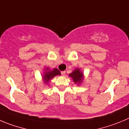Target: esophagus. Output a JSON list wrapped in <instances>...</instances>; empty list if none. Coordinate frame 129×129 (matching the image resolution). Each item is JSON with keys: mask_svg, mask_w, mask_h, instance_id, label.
<instances>
[{"mask_svg": "<svg viewBox=\"0 0 129 129\" xmlns=\"http://www.w3.org/2000/svg\"><path fill=\"white\" fill-rule=\"evenodd\" d=\"M61 74L62 76H64L66 74V71H61Z\"/></svg>", "mask_w": 129, "mask_h": 129, "instance_id": "1", "label": "esophagus"}]
</instances>
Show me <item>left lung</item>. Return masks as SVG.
<instances>
[{
	"label": "left lung",
	"mask_w": 129,
	"mask_h": 129,
	"mask_svg": "<svg viewBox=\"0 0 129 129\" xmlns=\"http://www.w3.org/2000/svg\"><path fill=\"white\" fill-rule=\"evenodd\" d=\"M69 76L73 78V81L76 83H81L82 81L83 74L78 69H77L74 70L73 73L69 74Z\"/></svg>",
	"instance_id": "8db88e82"
}]
</instances>
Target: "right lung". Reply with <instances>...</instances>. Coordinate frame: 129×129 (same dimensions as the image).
I'll return each mask as SVG.
<instances>
[{
  "label": "right lung",
  "mask_w": 129,
  "mask_h": 129,
  "mask_svg": "<svg viewBox=\"0 0 129 129\" xmlns=\"http://www.w3.org/2000/svg\"><path fill=\"white\" fill-rule=\"evenodd\" d=\"M61 74L60 72L57 69H54L53 71H46L44 73V76H43L44 79V81L46 83H48V81H50V79L55 77V76L60 75Z\"/></svg>",
  "instance_id": "add662e5"
}]
</instances>
